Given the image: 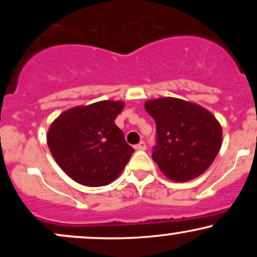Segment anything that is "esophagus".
<instances>
[{
	"mask_svg": "<svg viewBox=\"0 0 257 257\" xmlns=\"http://www.w3.org/2000/svg\"><path fill=\"white\" fill-rule=\"evenodd\" d=\"M134 149L135 150H141V151H144V150H146V143H145V141H140L138 145L134 146Z\"/></svg>",
	"mask_w": 257,
	"mask_h": 257,
	"instance_id": "34e87169",
	"label": "esophagus"
}]
</instances>
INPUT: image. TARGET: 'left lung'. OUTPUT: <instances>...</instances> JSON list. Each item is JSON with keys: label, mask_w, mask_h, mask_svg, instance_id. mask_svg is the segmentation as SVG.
Listing matches in <instances>:
<instances>
[{"label": "left lung", "mask_w": 257, "mask_h": 257, "mask_svg": "<svg viewBox=\"0 0 257 257\" xmlns=\"http://www.w3.org/2000/svg\"><path fill=\"white\" fill-rule=\"evenodd\" d=\"M145 108L156 122L152 159L162 173L178 182L202 175L222 143L217 119L202 106L176 98L149 100Z\"/></svg>", "instance_id": "left-lung-1"}]
</instances>
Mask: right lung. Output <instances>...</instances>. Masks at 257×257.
<instances>
[{
  "label": "right lung",
  "mask_w": 257,
  "mask_h": 257,
  "mask_svg": "<svg viewBox=\"0 0 257 257\" xmlns=\"http://www.w3.org/2000/svg\"><path fill=\"white\" fill-rule=\"evenodd\" d=\"M124 107L122 101L94 102L61 113L47 135L59 167L78 184L99 187L113 181L131 159L134 149L114 124Z\"/></svg>",
  "instance_id": "right-lung-1"
}]
</instances>
